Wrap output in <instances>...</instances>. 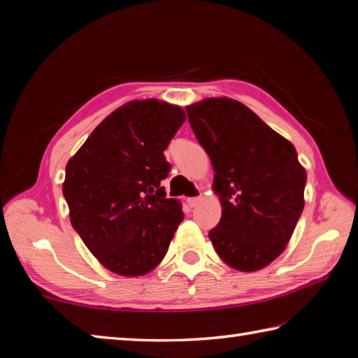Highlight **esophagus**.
<instances>
[{"instance_id": "1", "label": "esophagus", "mask_w": 358, "mask_h": 358, "mask_svg": "<svg viewBox=\"0 0 358 358\" xmlns=\"http://www.w3.org/2000/svg\"><path fill=\"white\" fill-rule=\"evenodd\" d=\"M199 202H201V197H189V199H187V205H189V207H196Z\"/></svg>"}]
</instances>
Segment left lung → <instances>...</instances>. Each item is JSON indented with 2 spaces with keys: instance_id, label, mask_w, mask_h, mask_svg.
<instances>
[{
  "instance_id": "1",
  "label": "left lung",
  "mask_w": 358,
  "mask_h": 358,
  "mask_svg": "<svg viewBox=\"0 0 358 358\" xmlns=\"http://www.w3.org/2000/svg\"><path fill=\"white\" fill-rule=\"evenodd\" d=\"M186 112L222 205L211 243L235 270L264 268L286 250L305 207L306 172L294 145L238 101L211 98Z\"/></svg>"
}]
</instances>
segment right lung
Here are the masks:
<instances>
[{
    "instance_id": "1",
    "label": "right lung",
    "mask_w": 358,
    "mask_h": 358,
    "mask_svg": "<svg viewBox=\"0 0 358 358\" xmlns=\"http://www.w3.org/2000/svg\"><path fill=\"white\" fill-rule=\"evenodd\" d=\"M178 106L132 101L102 121L66 164L63 196L71 224L107 270L147 275L164 259L183 221L161 181L164 150L185 123Z\"/></svg>"
}]
</instances>
